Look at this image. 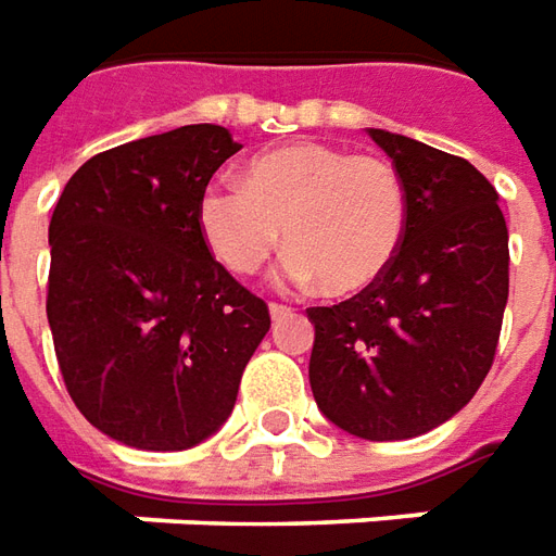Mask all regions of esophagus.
Instances as JSON below:
<instances>
[{
  "instance_id": "esophagus-1",
  "label": "esophagus",
  "mask_w": 556,
  "mask_h": 556,
  "mask_svg": "<svg viewBox=\"0 0 556 556\" xmlns=\"http://www.w3.org/2000/svg\"><path fill=\"white\" fill-rule=\"evenodd\" d=\"M290 312H293V308H290V305H281V302H271L269 305V315L275 317V320H278V317L290 315Z\"/></svg>"
}]
</instances>
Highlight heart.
<instances>
[{"label": "heart", "mask_w": 556, "mask_h": 556, "mask_svg": "<svg viewBox=\"0 0 556 556\" xmlns=\"http://www.w3.org/2000/svg\"><path fill=\"white\" fill-rule=\"evenodd\" d=\"M405 217V184L390 160L315 141L254 156L244 184L212 181L197 202L199 232L229 271L263 269L287 232V278L320 281L336 296L388 271Z\"/></svg>", "instance_id": "heart-1"}]
</instances>
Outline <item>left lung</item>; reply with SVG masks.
I'll return each mask as SVG.
<instances>
[{
  "label": "left lung",
  "mask_w": 556,
  "mask_h": 556,
  "mask_svg": "<svg viewBox=\"0 0 556 556\" xmlns=\"http://www.w3.org/2000/svg\"><path fill=\"white\" fill-rule=\"evenodd\" d=\"M405 184V236L388 271L339 305L308 308L317 408L351 435L435 430L493 366L508 300V229L469 160L369 129Z\"/></svg>",
  "instance_id": "8db88e82"
}]
</instances>
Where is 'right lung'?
<instances>
[{"label": "right lung", "mask_w": 556, "mask_h": 556, "mask_svg": "<svg viewBox=\"0 0 556 556\" xmlns=\"http://www.w3.org/2000/svg\"><path fill=\"white\" fill-rule=\"evenodd\" d=\"M193 124L90 156L56 199L53 351L78 412L141 451H184L227 420L269 305L208 251L199 193L239 151Z\"/></svg>", "instance_id": "1"}]
</instances>
